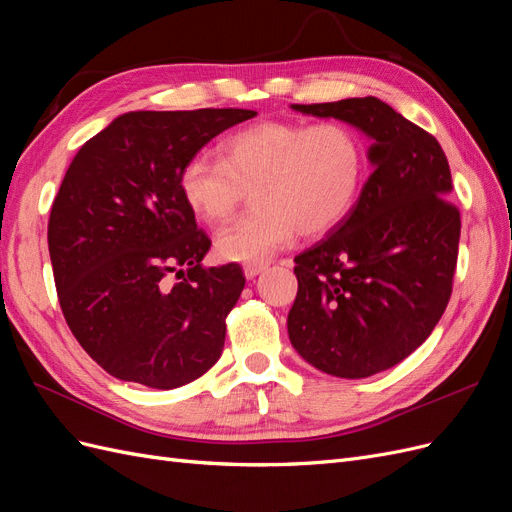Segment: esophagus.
<instances>
[{
	"label": "esophagus",
	"mask_w": 512,
	"mask_h": 512,
	"mask_svg": "<svg viewBox=\"0 0 512 512\" xmlns=\"http://www.w3.org/2000/svg\"><path fill=\"white\" fill-rule=\"evenodd\" d=\"M267 267H269L267 262H254V265H245V267H243V273H245L247 280H252V277H256L258 273H262Z\"/></svg>",
	"instance_id": "1"
}]
</instances>
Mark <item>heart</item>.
I'll list each match as a JSON object with an SVG mask.
<instances>
[{"label":"heart","mask_w":512,"mask_h":512,"mask_svg":"<svg viewBox=\"0 0 512 512\" xmlns=\"http://www.w3.org/2000/svg\"><path fill=\"white\" fill-rule=\"evenodd\" d=\"M218 153L185 164L179 190L207 224L226 222L250 190L254 207L215 237L222 258L245 265L267 262L299 232L335 228L365 179V143L346 123L260 121L226 136Z\"/></svg>","instance_id":"b5f03b06"}]
</instances>
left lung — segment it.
Returning <instances> with one entry per match:
<instances>
[{
  "label": "left lung",
  "mask_w": 512,
  "mask_h": 512,
  "mask_svg": "<svg viewBox=\"0 0 512 512\" xmlns=\"http://www.w3.org/2000/svg\"><path fill=\"white\" fill-rule=\"evenodd\" d=\"M292 108L369 136L374 173L346 218L294 258L290 344L324 374L374 376L421 346L451 299L461 232L451 168L436 138L374 96Z\"/></svg>",
  "instance_id": "left-lung-1"
}]
</instances>
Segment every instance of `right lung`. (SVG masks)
<instances>
[{
	"mask_svg": "<svg viewBox=\"0 0 512 512\" xmlns=\"http://www.w3.org/2000/svg\"><path fill=\"white\" fill-rule=\"evenodd\" d=\"M245 108L132 111L79 149L49 218L61 312L108 374L177 389L218 363L239 265L203 267L211 239L179 190L183 166ZM173 272L182 280L167 282Z\"/></svg>",
	"mask_w": 512,
	"mask_h": 512,
	"instance_id": "right-lung-1",
	"label": "right lung"
}]
</instances>
